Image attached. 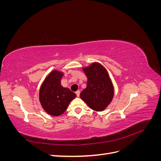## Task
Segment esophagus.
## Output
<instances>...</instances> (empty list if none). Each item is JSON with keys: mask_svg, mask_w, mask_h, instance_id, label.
I'll return each instance as SVG.
<instances>
[{"mask_svg": "<svg viewBox=\"0 0 161 161\" xmlns=\"http://www.w3.org/2000/svg\"><path fill=\"white\" fill-rule=\"evenodd\" d=\"M76 95L77 97H79V95H80V91L79 90H78V91H76Z\"/></svg>", "mask_w": 161, "mask_h": 161, "instance_id": "esophagus-1", "label": "esophagus"}]
</instances>
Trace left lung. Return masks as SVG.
<instances>
[{"mask_svg": "<svg viewBox=\"0 0 161 161\" xmlns=\"http://www.w3.org/2000/svg\"><path fill=\"white\" fill-rule=\"evenodd\" d=\"M83 70L88 80L86 89L80 96L90 108L97 111L104 110L114 97V86L108 72L98 63H93Z\"/></svg>", "mask_w": 161, "mask_h": 161, "instance_id": "1", "label": "left lung"}]
</instances>
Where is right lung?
<instances>
[{"mask_svg": "<svg viewBox=\"0 0 161 161\" xmlns=\"http://www.w3.org/2000/svg\"><path fill=\"white\" fill-rule=\"evenodd\" d=\"M62 76L61 72L52 71L43 81L40 91V101L43 109L53 116L64 113L70 102L76 97L75 92L61 86Z\"/></svg>", "mask_w": 161, "mask_h": 161, "instance_id": "right-lung-1", "label": "right lung"}]
</instances>
